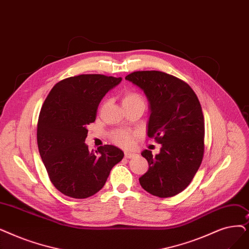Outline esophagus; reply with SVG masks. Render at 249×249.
I'll list each match as a JSON object with an SVG mask.
<instances>
[{
    "label": "esophagus",
    "mask_w": 249,
    "mask_h": 249,
    "mask_svg": "<svg viewBox=\"0 0 249 249\" xmlns=\"http://www.w3.org/2000/svg\"><path fill=\"white\" fill-rule=\"evenodd\" d=\"M135 157V154L134 153H131V151H125V158L127 159H131Z\"/></svg>",
    "instance_id": "obj_1"
}]
</instances>
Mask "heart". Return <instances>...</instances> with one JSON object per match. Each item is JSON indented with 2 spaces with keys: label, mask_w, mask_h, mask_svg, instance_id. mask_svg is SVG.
<instances>
[{
  "label": "heart",
  "mask_w": 249,
  "mask_h": 249,
  "mask_svg": "<svg viewBox=\"0 0 249 249\" xmlns=\"http://www.w3.org/2000/svg\"><path fill=\"white\" fill-rule=\"evenodd\" d=\"M136 102H142V98L140 96L138 93L133 92V91H126L123 95H122V105L126 106L129 104L132 103H136ZM113 142L121 146H130L132 143V136L130 133L125 132V131H118L116 133H114L113 135Z\"/></svg>",
  "instance_id": "obj_1"
}]
</instances>
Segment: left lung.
Wrapping results in <instances>:
<instances>
[{"instance_id": "left-lung-1", "label": "left lung", "mask_w": 249, "mask_h": 249, "mask_svg": "<svg viewBox=\"0 0 249 249\" xmlns=\"http://www.w3.org/2000/svg\"><path fill=\"white\" fill-rule=\"evenodd\" d=\"M126 80L137 85L149 103L147 135L161 144L153 156H142L149 168L139 178L142 187L159 197H171L184 190L197 172L204 151V119L200 103L190 86L160 71H136Z\"/></svg>"}]
</instances>
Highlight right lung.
Masks as SVG:
<instances>
[{"mask_svg": "<svg viewBox=\"0 0 249 249\" xmlns=\"http://www.w3.org/2000/svg\"><path fill=\"white\" fill-rule=\"evenodd\" d=\"M122 78L82 74L58 82L41 107L37 145L50 180L60 192L86 198L100 191L124 153L106 144L96 155L85 144L88 127L95 121L106 93Z\"/></svg>", "mask_w": 249, "mask_h": 249, "instance_id": "add662e5", "label": "right lung"}]
</instances>
